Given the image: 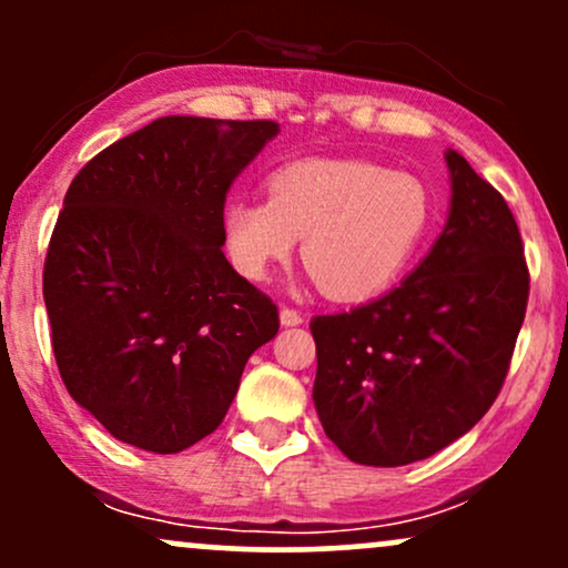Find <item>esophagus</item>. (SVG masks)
Instances as JSON below:
<instances>
[{"mask_svg":"<svg viewBox=\"0 0 568 568\" xmlns=\"http://www.w3.org/2000/svg\"><path fill=\"white\" fill-rule=\"evenodd\" d=\"M280 323H283L285 328H293V325L304 323V315L298 310H293V306H283V310H280Z\"/></svg>","mask_w":568,"mask_h":568,"instance_id":"esophagus-1","label":"esophagus"}]
</instances>
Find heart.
Masks as SVG:
<instances>
[{
    "label": "heart",
    "instance_id": "obj_1",
    "mask_svg": "<svg viewBox=\"0 0 568 568\" xmlns=\"http://www.w3.org/2000/svg\"><path fill=\"white\" fill-rule=\"evenodd\" d=\"M270 200L232 197L221 213L226 256L247 280L270 277L293 253L336 298L395 283L433 230V197L410 173L361 160H302L266 181Z\"/></svg>",
    "mask_w": 568,
    "mask_h": 568
}]
</instances>
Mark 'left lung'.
I'll use <instances>...</instances> for the list:
<instances>
[{
	"label": "left lung",
	"instance_id": "1",
	"mask_svg": "<svg viewBox=\"0 0 568 568\" xmlns=\"http://www.w3.org/2000/svg\"><path fill=\"white\" fill-rule=\"evenodd\" d=\"M452 207L410 275L374 302L312 317V400L325 435L357 465L438 454L497 400L515 349L529 266L501 194L448 149Z\"/></svg>",
	"mask_w": 568,
	"mask_h": 568
}]
</instances>
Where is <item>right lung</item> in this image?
<instances>
[{"instance_id":"obj_1","label":"right lung","mask_w":568,"mask_h":568,"mask_svg":"<svg viewBox=\"0 0 568 568\" xmlns=\"http://www.w3.org/2000/svg\"><path fill=\"white\" fill-rule=\"evenodd\" d=\"M272 120L160 116L71 181L42 293L69 395L116 440L179 454L221 425L247 357L280 328L226 262V192Z\"/></svg>"}]
</instances>
